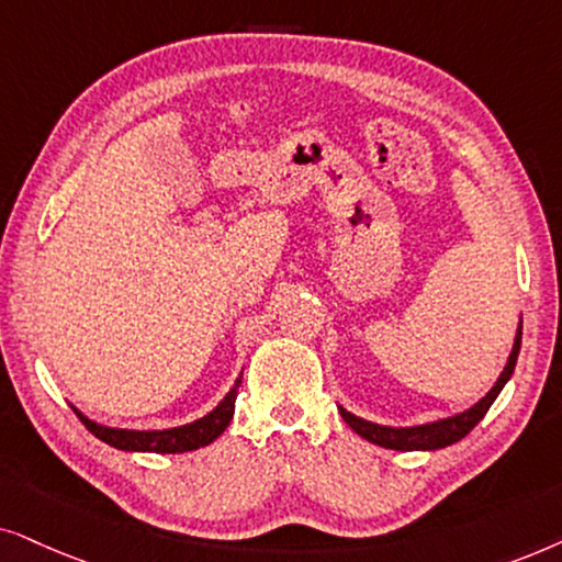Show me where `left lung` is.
I'll use <instances>...</instances> for the list:
<instances>
[{
  "label": "left lung",
  "instance_id": "obj_1",
  "mask_svg": "<svg viewBox=\"0 0 562 562\" xmlns=\"http://www.w3.org/2000/svg\"><path fill=\"white\" fill-rule=\"evenodd\" d=\"M519 349H521V326H519V331H516L514 349H512V355H508V362H506L504 372H501V378L496 380V385H493L488 395L477 401L473 408L462 411V414H458V416L442 418V422L424 424V426H408V429H393V426H380V424L364 422V418L349 414V411H344V408H339V414L344 422H347L351 429L359 434V437L368 439V442L378 445V447H385V450H401V452L442 450V447L460 442V439L465 437V434H470V429H473V426L481 422L485 414H488V408L493 406V401H496L501 387H504L506 380L512 378V372L516 368V357H519Z\"/></svg>",
  "mask_w": 562,
  "mask_h": 562
}]
</instances>
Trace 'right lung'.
Returning a JSON list of instances; mask_svg holds the SVG:
<instances>
[{
	"label": "right lung",
	"mask_w": 562,
	"mask_h": 562,
	"mask_svg": "<svg viewBox=\"0 0 562 562\" xmlns=\"http://www.w3.org/2000/svg\"><path fill=\"white\" fill-rule=\"evenodd\" d=\"M238 385H241V380H236V385L231 387V393L218 403V406L211 411V414L198 418V422H192L187 426H177V429H164V431L110 429V426L89 422V418L77 408H74V414L79 416V422L85 424L97 439H102V442L110 445V447H117V450H125V452H159V454L190 452V450H198V447L211 445L213 439H218L221 434L226 431L231 418H234Z\"/></svg>",
	"instance_id": "1"
}]
</instances>
